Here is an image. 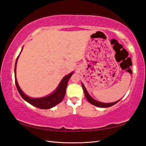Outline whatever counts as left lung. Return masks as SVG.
<instances>
[{
    "instance_id": "8db88e82",
    "label": "left lung",
    "mask_w": 146,
    "mask_h": 146,
    "mask_svg": "<svg viewBox=\"0 0 146 146\" xmlns=\"http://www.w3.org/2000/svg\"><path fill=\"white\" fill-rule=\"evenodd\" d=\"M82 88H83L84 92L85 97L86 98V99H87L88 102L91 103V104H93V105L95 106H97V107H100V108H109V107H111V106L115 105V104H117V102H119V101L121 100V99H120L119 100L116 101V102H111V103H104V102H99V101L96 100L91 97L90 94H89V93L88 92L87 90L86 89L85 86H84V85L83 83H82Z\"/></svg>"
}]
</instances>
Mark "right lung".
<instances>
[{
  "label": "right lung",
  "mask_w": 146,
  "mask_h": 146,
  "mask_svg": "<svg viewBox=\"0 0 146 146\" xmlns=\"http://www.w3.org/2000/svg\"><path fill=\"white\" fill-rule=\"evenodd\" d=\"M23 48H22L21 51H23ZM20 53V54H21ZM19 54V55H20ZM19 56H17V60L15 62V84L17 86V90L22 97H23L24 100L30 104L32 106L35 107L43 109V110H47V109H50L54 107L56 105L58 104L59 103L61 102V101L63 100V98L65 96L66 88L69 81V79L70 78L71 75L73 74V72H71L68 75H66L62 79L60 84H59L57 88L55 89V90L53 93L49 94L48 96L40 98H32L28 97L24 93L19 86V84L17 82V80L16 78V68H17V63L18 60Z\"/></svg>",
  "instance_id": "add662e5"
}]
</instances>
